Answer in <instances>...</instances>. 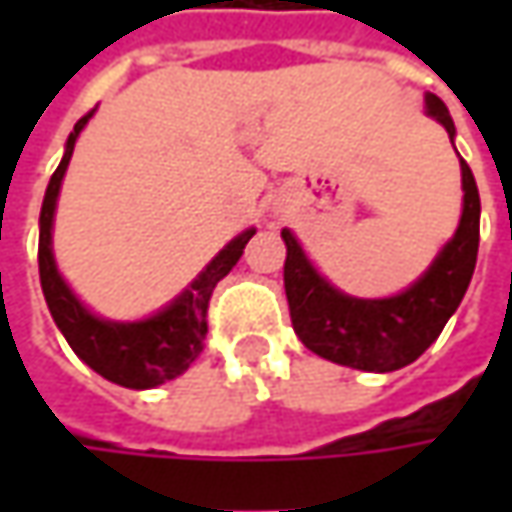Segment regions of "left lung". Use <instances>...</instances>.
<instances>
[{
  "label": "left lung",
  "instance_id": "1",
  "mask_svg": "<svg viewBox=\"0 0 512 512\" xmlns=\"http://www.w3.org/2000/svg\"><path fill=\"white\" fill-rule=\"evenodd\" d=\"M427 113L442 122L453 139V119L439 96H427ZM464 210L456 236L422 279L393 299H353L330 287L305 259L290 230H282L287 245L285 293L290 322L307 350L327 362L390 373L416 362L453 316L473 279L479 253V187L462 159Z\"/></svg>",
  "mask_w": 512,
  "mask_h": 512
}]
</instances>
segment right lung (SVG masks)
Returning <instances> with one entry per match:
<instances>
[{"mask_svg": "<svg viewBox=\"0 0 512 512\" xmlns=\"http://www.w3.org/2000/svg\"><path fill=\"white\" fill-rule=\"evenodd\" d=\"M90 113H85L76 122V128L68 136L65 156H62L59 168L53 170L45 202H42V216H39V279H42V293H45V302L50 307V316H53L56 327L65 333L73 353L88 367H93L99 376H105L108 382L133 387V390H145V387H156V384L176 379L179 373H185L187 367L199 359V353L205 350L207 305H210L213 287L219 285L233 270V265L242 259L245 245L256 230H245L242 236H236L205 267V273L187 287L173 305L165 307L162 313H156L153 319L133 322V325L96 319L90 310L79 305V299L62 282V276L56 273L53 253H50V225H53L59 185H62V176H65L70 156H73L76 136H79V130L85 128Z\"/></svg>", "mask_w": 512, "mask_h": 512, "instance_id": "add662e5", "label": "right lung"}]
</instances>
